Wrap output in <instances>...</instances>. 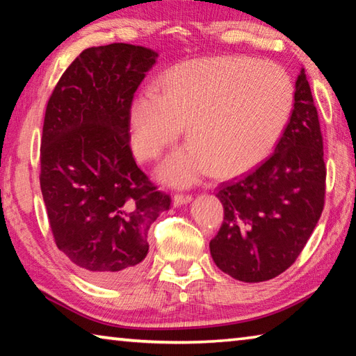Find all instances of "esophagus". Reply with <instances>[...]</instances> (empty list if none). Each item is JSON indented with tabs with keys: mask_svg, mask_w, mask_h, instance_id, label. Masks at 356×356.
Returning a JSON list of instances; mask_svg holds the SVG:
<instances>
[{
	"mask_svg": "<svg viewBox=\"0 0 356 356\" xmlns=\"http://www.w3.org/2000/svg\"><path fill=\"white\" fill-rule=\"evenodd\" d=\"M193 200L191 195H186V193H177L174 195V206H182V204H188Z\"/></svg>",
	"mask_w": 356,
	"mask_h": 356,
	"instance_id": "1",
	"label": "esophagus"
}]
</instances>
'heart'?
<instances>
[{
    "instance_id": "obj_1",
    "label": "heart",
    "mask_w": 356,
    "mask_h": 356,
    "mask_svg": "<svg viewBox=\"0 0 356 356\" xmlns=\"http://www.w3.org/2000/svg\"><path fill=\"white\" fill-rule=\"evenodd\" d=\"M130 106L131 144L155 160L186 124L190 143L161 166V177L190 185L213 170L218 177L251 171L280 141L293 110L291 75L254 58H209L182 63Z\"/></svg>"
}]
</instances>
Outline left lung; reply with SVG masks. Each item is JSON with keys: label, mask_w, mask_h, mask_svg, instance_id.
Returning <instances> with one entry per match:
<instances>
[{"label": "left lung", "mask_w": 356, "mask_h": 356, "mask_svg": "<svg viewBox=\"0 0 356 356\" xmlns=\"http://www.w3.org/2000/svg\"><path fill=\"white\" fill-rule=\"evenodd\" d=\"M275 152L254 171L218 186L225 218L210 240L216 267L245 282L272 280L297 261L321 218L327 166L305 69Z\"/></svg>", "instance_id": "8db88e82"}]
</instances>
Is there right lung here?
Segmentation results:
<instances>
[{"instance_id":"add662e5","label":"right lung","mask_w":356,"mask_h":356,"mask_svg":"<svg viewBox=\"0 0 356 356\" xmlns=\"http://www.w3.org/2000/svg\"><path fill=\"white\" fill-rule=\"evenodd\" d=\"M156 53L130 44L91 47L48 99L40 140V190L56 246L97 284L140 272L147 232L171 196L138 168L130 106Z\"/></svg>"}]
</instances>
